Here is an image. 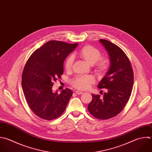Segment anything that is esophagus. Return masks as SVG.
<instances>
[{"label": "esophagus", "mask_w": 152, "mask_h": 152, "mask_svg": "<svg viewBox=\"0 0 152 152\" xmlns=\"http://www.w3.org/2000/svg\"><path fill=\"white\" fill-rule=\"evenodd\" d=\"M75 93H76L77 95H81V94H83V92L80 91H76L75 92Z\"/></svg>", "instance_id": "34e87169"}]
</instances>
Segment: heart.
<instances>
[{"instance_id":"heart-1","label":"heart","mask_w":152,"mask_h":152,"mask_svg":"<svg viewBox=\"0 0 152 152\" xmlns=\"http://www.w3.org/2000/svg\"><path fill=\"white\" fill-rule=\"evenodd\" d=\"M76 56L84 60L89 65L94 66V70L96 75L102 77L109 70L111 61L108 58L101 57V51L91 45L83 47L76 53ZM73 58L70 56L67 58L64 63V69L67 72H70L72 69ZM71 85L80 90H86L94 83V79L89 76H80L73 78L71 80Z\"/></svg>"}]
</instances>
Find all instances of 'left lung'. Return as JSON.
Wrapping results in <instances>:
<instances>
[{
	"mask_svg": "<svg viewBox=\"0 0 152 152\" xmlns=\"http://www.w3.org/2000/svg\"><path fill=\"white\" fill-rule=\"evenodd\" d=\"M99 41L110 56L111 66L98 86L106 92L102 97L92 94L88 108L94 117L105 120L117 115L127 104L133 89L134 73L130 60L121 48L104 39Z\"/></svg>",
	"mask_w": 152,
	"mask_h": 152,
	"instance_id": "obj_1",
	"label": "left lung"
}]
</instances>
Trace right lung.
Segmentation results:
<instances>
[{"label": "right lung", "instance_id": "add662e5", "mask_svg": "<svg viewBox=\"0 0 152 152\" xmlns=\"http://www.w3.org/2000/svg\"><path fill=\"white\" fill-rule=\"evenodd\" d=\"M77 45V43L48 41L33 52L25 65L22 86L25 99L33 113L43 120L59 117L72 95L68 88L58 94L53 92L52 87L63 74L65 58Z\"/></svg>", "mask_w": 152, "mask_h": 152}]
</instances>
